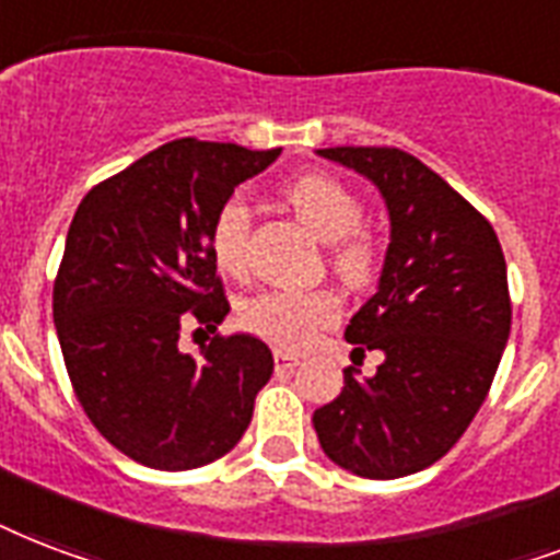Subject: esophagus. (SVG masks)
<instances>
[{
	"label": "esophagus",
	"mask_w": 560,
	"mask_h": 560,
	"mask_svg": "<svg viewBox=\"0 0 560 560\" xmlns=\"http://www.w3.org/2000/svg\"><path fill=\"white\" fill-rule=\"evenodd\" d=\"M272 364H276V370H281V373H290V370H296L299 366V358L276 349V352H272Z\"/></svg>",
	"instance_id": "1"
}]
</instances>
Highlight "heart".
I'll use <instances>...</instances> for the list:
<instances>
[{"label":"heart","mask_w":560,"mask_h":560,"mask_svg":"<svg viewBox=\"0 0 560 560\" xmlns=\"http://www.w3.org/2000/svg\"><path fill=\"white\" fill-rule=\"evenodd\" d=\"M284 205L296 213L319 241L328 243V264L340 281L364 288L375 279L382 249L375 234L361 225L364 202L340 178L328 173H305L284 187ZM249 234L252 213L241 196H229L211 220L208 246L213 264L234 279L249 272ZM340 317V296L335 290H267L246 299L237 308L243 331L261 337L279 349L299 352L314 343L317 331Z\"/></svg>","instance_id":"obj_1"}]
</instances>
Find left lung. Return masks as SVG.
<instances>
[{
  "instance_id": "left-lung-1",
  "label": "left lung",
  "mask_w": 560,
  "mask_h": 560,
  "mask_svg": "<svg viewBox=\"0 0 560 560\" xmlns=\"http://www.w3.org/2000/svg\"><path fill=\"white\" fill-rule=\"evenodd\" d=\"M319 155L382 190L390 246L375 296L347 326L355 352L384 361L373 378L347 366L314 429L337 467L402 479L441 460L488 396L511 335L505 255L493 225L420 158L394 147Z\"/></svg>"
}]
</instances>
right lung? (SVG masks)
Here are the masks:
<instances>
[{"mask_svg":"<svg viewBox=\"0 0 560 560\" xmlns=\"http://www.w3.org/2000/svg\"><path fill=\"white\" fill-rule=\"evenodd\" d=\"M281 149L182 138L88 190L52 288V317L75 399L105 441L152 469L223 458L252 420L272 352L252 335H217L178 352L185 319L229 314L208 232L234 187Z\"/></svg>","mask_w":560,"mask_h":560,"instance_id":"right-lung-1","label":"right lung"}]
</instances>
